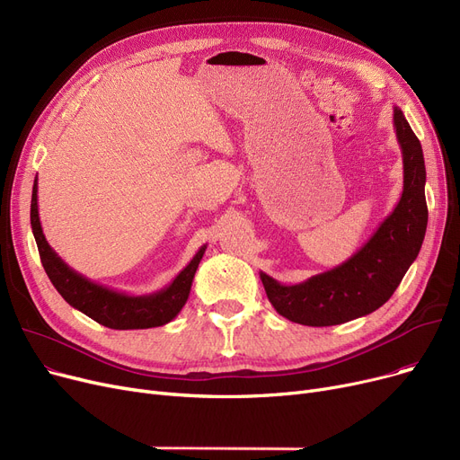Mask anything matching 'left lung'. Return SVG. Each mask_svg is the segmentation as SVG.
I'll list each match as a JSON object with an SVG mask.
<instances>
[{
    "label": "left lung",
    "instance_id": "left-lung-1",
    "mask_svg": "<svg viewBox=\"0 0 460 460\" xmlns=\"http://www.w3.org/2000/svg\"><path fill=\"white\" fill-rule=\"evenodd\" d=\"M394 128L402 153V193L373 236L350 259L296 285L259 272L281 317L304 326H333L366 317L390 300L421 250L427 231L425 160L421 143L402 111L394 108Z\"/></svg>",
    "mask_w": 460,
    "mask_h": 460
}]
</instances>
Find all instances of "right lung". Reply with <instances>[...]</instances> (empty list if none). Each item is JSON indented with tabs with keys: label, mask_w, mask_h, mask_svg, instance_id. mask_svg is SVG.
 I'll use <instances>...</instances> for the list:
<instances>
[{
	"label": "right lung",
	"mask_w": 460,
	"mask_h": 460,
	"mask_svg": "<svg viewBox=\"0 0 460 460\" xmlns=\"http://www.w3.org/2000/svg\"><path fill=\"white\" fill-rule=\"evenodd\" d=\"M31 229L42 267L58 288V293L72 307L85 313L87 317L111 330H145L172 323L184 307L193 276L203 259L207 244L198 250L193 259L179 272V276L167 287L153 295H127L87 279L72 270L68 264L50 248L40 227L37 205V179L31 193Z\"/></svg>",
	"instance_id": "right-lung-1"
}]
</instances>
